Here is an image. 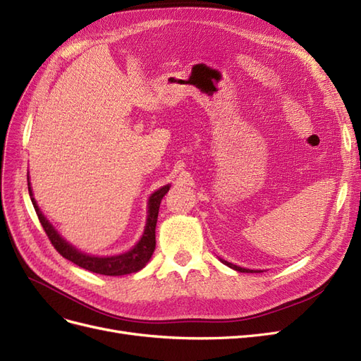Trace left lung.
<instances>
[{"label":"left lung","mask_w":361,"mask_h":361,"mask_svg":"<svg viewBox=\"0 0 361 361\" xmlns=\"http://www.w3.org/2000/svg\"><path fill=\"white\" fill-rule=\"evenodd\" d=\"M222 261L225 265H228V267H231V269H234V270H237V271H240V273H259V271H253V270H247V269H243V267H238V265H234V264H231V262H228V261H224V259H220Z\"/></svg>","instance_id":"1"}]
</instances>
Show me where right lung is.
Returning <instances> with one entry per match:
<instances>
[{
	"mask_svg": "<svg viewBox=\"0 0 361 361\" xmlns=\"http://www.w3.org/2000/svg\"><path fill=\"white\" fill-rule=\"evenodd\" d=\"M171 185H164L159 190H156L153 195L149 196L148 200V217H147V225L144 229V234L136 243V246L130 249L129 252L117 255V257H91V255L79 252L76 247H73L72 244H68L60 234H58L56 229L49 224V220L46 219L40 208L37 207V202L34 201L32 192L28 183V192L31 196V201L34 205V210H36L40 224L46 232V235L51 240L52 246L56 249V252L61 255L63 258L72 261L73 264L82 267V269L97 273V274H104V276H123V274H130L136 273L147 265L149 261L151 255H153L156 249V224H157V216H159V207L160 201L164 197Z\"/></svg>",
	"mask_w": 361,
	"mask_h": 361,
	"instance_id": "right-lung-1",
	"label": "right lung"
}]
</instances>
